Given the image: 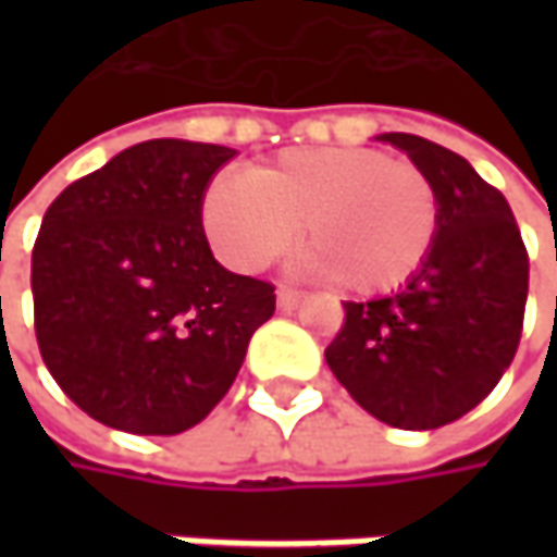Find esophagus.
I'll return each instance as SVG.
<instances>
[{"mask_svg":"<svg viewBox=\"0 0 557 557\" xmlns=\"http://www.w3.org/2000/svg\"><path fill=\"white\" fill-rule=\"evenodd\" d=\"M304 300H307V290L288 288V285H282V288H278V307H282V310H297Z\"/></svg>","mask_w":557,"mask_h":557,"instance_id":"1","label":"esophagus"}]
</instances>
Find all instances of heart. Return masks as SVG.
<instances>
[{
  "mask_svg": "<svg viewBox=\"0 0 557 557\" xmlns=\"http://www.w3.org/2000/svg\"><path fill=\"white\" fill-rule=\"evenodd\" d=\"M201 220L238 272L272 263L304 225L312 272L350 294H381L424 267L437 238V191L421 166L374 148H290L250 176H213Z\"/></svg>",
  "mask_w": 557,
  "mask_h": 557,
  "instance_id": "heart-1",
  "label": "heart"
}]
</instances>
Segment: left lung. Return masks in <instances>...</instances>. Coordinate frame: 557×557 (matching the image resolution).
Wrapping results in <instances>:
<instances>
[{"mask_svg":"<svg viewBox=\"0 0 557 557\" xmlns=\"http://www.w3.org/2000/svg\"><path fill=\"white\" fill-rule=\"evenodd\" d=\"M437 191V238L391 297L344 304L325 362L377 421L431 431L471 412L521 344L530 260L499 188L437 141L384 133Z\"/></svg>","mask_w":557,"mask_h":557,"instance_id":"obj_1","label":"left lung"}]
</instances>
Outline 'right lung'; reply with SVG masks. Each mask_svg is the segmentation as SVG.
<instances>
[{
  "instance_id": "add662e5",
  "label": "right lung",
  "mask_w": 557,
  "mask_h": 557,
  "mask_svg": "<svg viewBox=\"0 0 557 557\" xmlns=\"http://www.w3.org/2000/svg\"><path fill=\"white\" fill-rule=\"evenodd\" d=\"M235 148L139 141L71 183L33 245V325L46 369L89 418L183 434L210 416L275 312L269 282L223 269L201 201Z\"/></svg>"
}]
</instances>
